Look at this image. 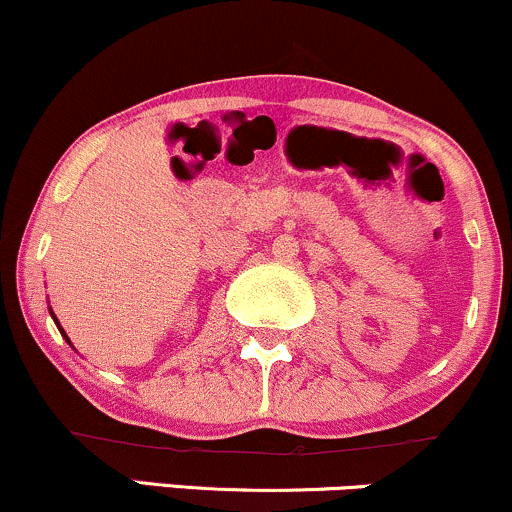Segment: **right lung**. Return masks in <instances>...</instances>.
<instances>
[{
	"mask_svg": "<svg viewBox=\"0 0 512 512\" xmlns=\"http://www.w3.org/2000/svg\"><path fill=\"white\" fill-rule=\"evenodd\" d=\"M50 315H52V320H55V322H57V317H55V313H52V310H50ZM57 327H60V322H57ZM60 332H62V337H64V339H67V342H69L67 332H64V330H62V327H60ZM69 344H72V342H69Z\"/></svg>",
	"mask_w": 512,
	"mask_h": 512,
	"instance_id": "obj_1",
	"label": "right lung"
}]
</instances>
